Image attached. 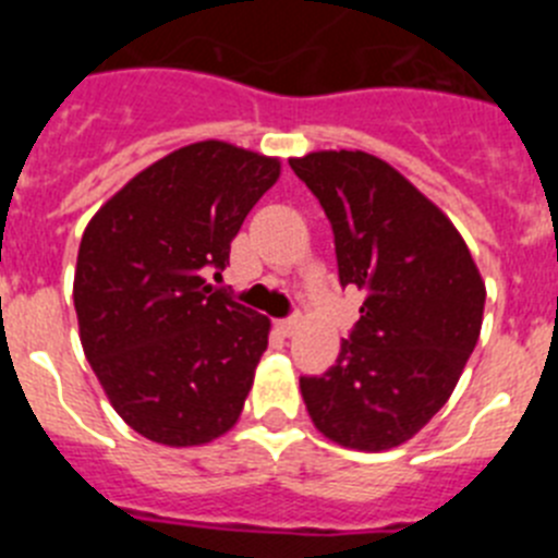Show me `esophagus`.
<instances>
[{
	"instance_id": "1",
	"label": "esophagus",
	"mask_w": 558,
	"mask_h": 558,
	"mask_svg": "<svg viewBox=\"0 0 558 558\" xmlns=\"http://www.w3.org/2000/svg\"><path fill=\"white\" fill-rule=\"evenodd\" d=\"M295 329H299V318H282V322H276V332L284 335V338H290Z\"/></svg>"
}]
</instances>
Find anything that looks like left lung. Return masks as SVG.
<instances>
[{"instance_id":"8db88e82","label":"left lung","mask_w":558,"mask_h":558,"mask_svg":"<svg viewBox=\"0 0 558 558\" xmlns=\"http://www.w3.org/2000/svg\"><path fill=\"white\" fill-rule=\"evenodd\" d=\"M290 167L332 223L340 284L366 295L335 366L299 379L304 405L335 445L391 450L450 399L481 335L486 284L450 218L388 161L318 150Z\"/></svg>"}]
</instances>
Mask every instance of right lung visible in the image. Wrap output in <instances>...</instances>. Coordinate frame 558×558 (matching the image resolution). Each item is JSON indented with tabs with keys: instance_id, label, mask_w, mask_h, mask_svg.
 <instances>
[{
	"instance_id": "1",
	"label": "right lung",
	"mask_w": 558,
	"mask_h": 558,
	"mask_svg": "<svg viewBox=\"0 0 558 558\" xmlns=\"http://www.w3.org/2000/svg\"><path fill=\"white\" fill-rule=\"evenodd\" d=\"M279 172L263 153L195 142L133 175L83 231V352L113 411L156 445H209L240 418L270 322L209 276Z\"/></svg>"
}]
</instances>
